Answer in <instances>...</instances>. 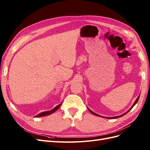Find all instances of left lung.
I'll return each mask as SVG.
<instances>
[{"mask_svg": "<svg viewBox=\"0 0 150 150\" xmlns=\"http://www.w3.org/2000/svg\"><path fill=\"white\" fill-rule=\"evenodd\" d=\"M139 96L138 97V98L137 99V100H136L135 101V102H134V103L133 104V106H132V107H131L130 109H129V110H131V109H132L133 108V106L135 105V104H137V102H138V99H139ZM88 110H89V111L91 112L92 113V114L93 115H95V116H99V115H98V114H96V113H95V112H93L92 111H91L90 110H89V109H88ZM129 110L128 111V112H129ZM128 112H126V113H124V114L123 115H120V116H115V117H107V118H110V119H116V118H118V117H121V116H124V115H125L126 114V113H128Z\"/></svg>", "mask_w": 150, "mask_h": 150, "instance_id": "left-lung-1", "label": "left lung"}]
</instances>
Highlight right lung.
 I'll list each match as a JSON object with an SVG mask.
<instances>
[{
  "label": "right lung",
  "mask_w": 150,
  "mask_h": 150,
  "mask_svg": "<svg viewBox=\"0 0 150 150\" xmlns=\"http://www.w3.org/2000/svg\"><path fill=\"white\" fill-rule=\"evenodd\" d=\"M61 104L62 103L59 104V105H57L56 108H54L53 110H51V111H45V112H42L41 113H40V114L36 115L35 117H42V116H47V115H49L52 114V113H53L54 112H55L56 110H57L59 108V107L61 106Z\"/></svg>",
  "instance_id": "add662e5"
}]
</instances>
